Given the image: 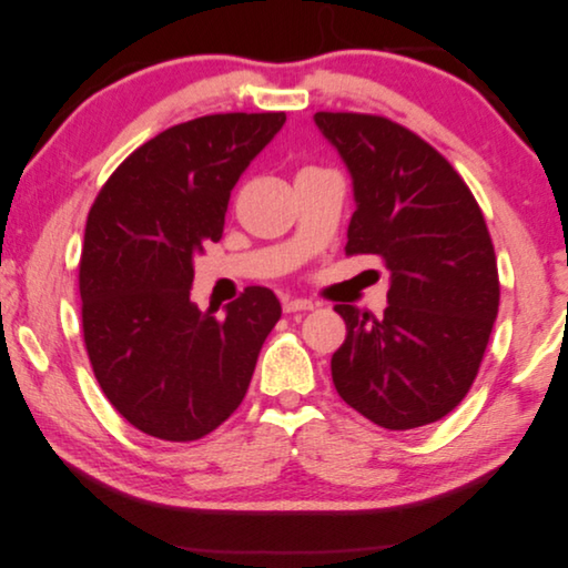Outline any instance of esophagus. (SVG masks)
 <instances>
[{
  "instance_id": "esophagus-1",
  "label": "esophagus",
  "mask_w": 568,
  "mask_h": 568,
  "mask_svg": "<svg viewBox=\"0 0 568 568\" xmlns=\"http://www.w3.org/2000/svg\"><path fill=\"white\" fill-rule=\"evenodd\" d=\"M284 313H301V311H313L315 303L307 301V298H294V296H286L282 301Z\"/></svg>"
}]
</instances>
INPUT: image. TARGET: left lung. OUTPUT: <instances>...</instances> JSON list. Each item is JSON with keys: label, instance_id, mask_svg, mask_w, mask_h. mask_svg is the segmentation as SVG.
<instances>
[{"label": "left lung", "instance_id": "1", "mask_svg": "<svg viewBox=\"0 0 568 568\" xmlns=\"http://www.w3.org/2000/svg\"><path fill=\"white\" fill-rule=\"evenodd\" d=\"M353 180L346 253L388 270L384 317L336 305L338 395L390 432L438 422L471 388L500 305L490 234L469 186L440 153L388 118L315 113Z\"/></svg>", "mask_w": 568, "mask_h": 568}]
</instances>
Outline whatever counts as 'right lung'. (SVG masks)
Here are the masks:
<instances>
[{
  "instance_id": "add662e5",
  "label": "right lung",
  "mask_w": 568,
  "mask_h": 568,
  "mask_svg": "<svg viewBox=\"0 0 568 568\" xmlns=\"http://www.w3.org/2000/svg\"><path fill=\"white\" fill-rule=\"evenodd\" d=\"M286 113H215L168 128L118 165L84 227L82 332L111 405L140 432L196 440L242 405L277 296L248 286L192 301L194 261L217 242L234 184Z\"/></svg>"
}]
</instances>
